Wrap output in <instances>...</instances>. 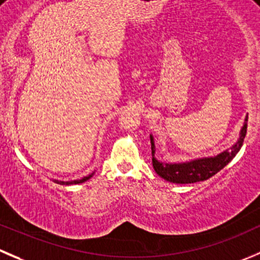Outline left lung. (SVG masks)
I'll use <instances>...</instances> for the list:
<instances>
[{
  "label": "left lung",
  "instance_id": "8db88e82",
  "mask_svg": "<svg viewBox=\"0 0 260 260\" xmlns=\"http://www.w3.org/2000/svg\"><path fill=\"white\" fill-rule=\"evenodd\" d=\"M248 120V118H246ZM246 129L248 124H244L241 129L240 138L238 142L225 152L215 156V157L200 158V160H193L190 162L184 164H161L155 158V143L151 136V151H152V165L156 173L164 178L165 180L171 181V183L178 184H189L196 183V181H203L210 179L218 171L222 170L231 160L236 156V153L240 151L241 146L244 143V138L246 136Z\"/></svg>",
  "mask_w": 260,
  "mask_h": 260
}]
</instances>
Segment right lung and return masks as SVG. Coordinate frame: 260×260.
<instances>
[{
    "mask_svg": "<svg viewBox=\"0 0 260 260\" xmlns=\"http://www.w3.org/2000/svg\"><path fill=\"white\" fill-rule=\"evenodd\" d=\"M91 178V175H89V176H85V178H82L81 180H72V181H66V183H64V181H60V184H66V185H70V184H79V183H84V181H86L87 179H90ZM58 183V181H57Z\"/></svg>",
    "mask_w": 260,
    "mask_h": 260,
    "instance_id": "add662e5",
    "label": "right lung"
}]
</instances>
